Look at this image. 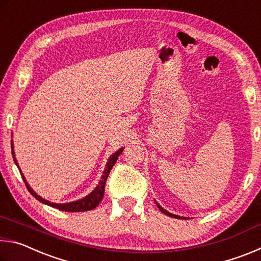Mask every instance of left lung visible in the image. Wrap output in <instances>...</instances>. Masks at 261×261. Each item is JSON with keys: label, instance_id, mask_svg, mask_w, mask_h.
<instances>
[{"label": "left lung", "instance_id": "1", "mask_svg": "<svg viewBox=\"0 0 261 261\" xmlns=\"http://www.w3.org/2000/svg\"><path fill=\"white\" fill-rule=\"evenodd\" d=\"M156 205H158V207H159V210H160L163 214H166V215H168V216H173V218H176V219H185V218H183V216H178V215L171 214V213H169V212H167L166 210H163L162 207L158 204V202H156Z\"/></svg>", "mask_w": 261, "mask_h": 261}]
</instances>
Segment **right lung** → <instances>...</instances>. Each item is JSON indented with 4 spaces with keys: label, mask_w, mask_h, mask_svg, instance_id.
I'll return each mask as SVG.
<instances>
[{
    "label": "right lung",
    "mask_w": 261,
    "mask_h": 261,
    "mask_svg": "<svg viewBox=\"0 0 261 261\" xmlns=\"http://www.w3.org/2000/svg\"><path fill=\"white\" fill-rule=\"evenodd\" d=\"M11 149H12V156H14V160H15V163L17 165V167H18V163H17V160L15 158V152H14V145H12L11 143ZM123 148H120L118 149L117 152H115L112 156H110L108 159V162L107 165H106V169L103 170V175L101 176V180L98 184V187H96L93 191H92L88 196L84 197L83 199H79V200H76V201H72V202H67V204H55V202H50L48 201L46 199H43V198H41L40 196H38L37 193H35L32 189H31V187L29 185V183L26 182V179L24 177V175L21 174L20 171V175L21 177H23V180L26 184V188H28V190L30 191V193L32 194V196L35 198V199L39 200L40 202H42V204H46L48 206H51L54 207V208H57L60 211H63V212H85V211H91V210H94L96 206H98L100 204V201L102 200L103 198V194H105V185H106V180H107L108 178V175L110 173V170H112L113 166L115 165V162H116L117 158L120 154L122 153Z\"/></svg>",
    "instance_id": "right-lung-1"
}]
</instances>
